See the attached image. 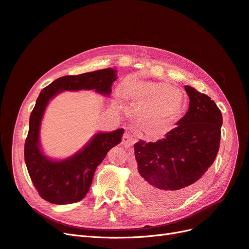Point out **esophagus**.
Returning a JSON list of instances; mask_svg holds the SVG:
<instances>
[{"instance_id":"34e87169","label":"esophagus","mask_w":249,"mask_h":249,"mask_svg":"<svg viewBox=\"0 0 249 249\" xmlns=\"http://www.w3.org/2000/svg\"><path fill=\"white\" fill-rule=\"evenodd\" d=\"M123 144L125 146H131L133 144V137L130 135L129 133H124L123 136Z\"/></svg>"}]
</instances>
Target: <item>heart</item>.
Listing matches in <instances>:
<instances>
[{"instance_id": "1", "label": "heart", "mask_w": 249, "mask_h": 249, "mask_svg": "<svg viewBox=\"0 0 249 249\" xmlns=\"http://www.w3.org/2000/svg\"><path fill=\"white\" fill-rule=\"evenodd\" d=\"M123 93L137 105L146 107L147 115L158 120L178 115L184 104L182 91L164 82L127 80Z\"/></svg>"}]
</instances>
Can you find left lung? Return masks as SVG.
<instances>
[{
    "label": "left lung",
    "mask_w": 249,
    "mask_h": 249,
    "mask_svg": "<svg viewBox=\"0 0 249 249\" xmlns=\"http://www.w3.org/2000/svg\"><path fill=\"white\" fill-rule=\"evenodd\" d=\"M190 106L185 115L156 142L134 144L137 196L159 204H174L202 184L219 151L222 114L211 99L185 86Z\"/></svg>",
    "instance_id": "obj_1"
}]
</instances>
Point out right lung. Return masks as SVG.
<instances>
[{
  "label": "right lung",
  "mask_w": 249,
  "mask_h": 249,
  "mask_svg": "<svg viewBox=\"0 0 249 249\" xmlns=\"http://www.w3.org/2000/svg\"><path fill=\"white\" fill-rule=\"evenodd\" d=\"M116 70L107 68L79 75L59 77L42 90L29 119L25 142V163L39 196L53 204H70L86 197L92 184L96 167L124 135V129L96 133L82 150L62 160L47 157L43 153L39 131L50 100L64 91L94 90L104 96L111 94Z\"/></svg>",
  "instance_id": "1"
}]
</instances>
